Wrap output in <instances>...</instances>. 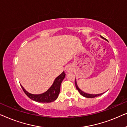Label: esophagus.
<instances>
[{
  "label": "esophagus",
  "instance_id": "obj_1",
  "mask_svg": "<svg viewBox=\"0 0 127 127\" xmlns=\"http://www.w3.org/2000/svg\"><path fill=\"white\" fill-rule=\"evenodd\" d=\"M66 70L67 72H70L72 71V68L70 66H68L66 67Z\"/></svg>",
  "mask_w": 127,
  "mask_h": 127
}]
</instances>
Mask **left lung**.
Wrapping results in <instances>:
<instances>
[{
	"label": "left lung",
	"mask_w": 127,
	"mask_h": 127,
	"mask_svg": "<svg viewBox=\"0 0 127 127\" xmlns=\"http://www.w3.org/2000/svg\"><path fill=\"white\" fill-rule=\"evenodd\" d=\"M100 37H101L102 38H103V39H104V38L102 37V36H100ZM75 84H76V88H77V90H78V91L79 92V93L80 94L82 95V96L86 97V98H95V97L100 96V95H101L102 94H103V93H102V94H89L84 93V92L81 91V90L80 89V88H79V87L77 86V83H76V80L75 81Z\"/></svg>",
	"instance_id": "obj_1"
}]
</instances>
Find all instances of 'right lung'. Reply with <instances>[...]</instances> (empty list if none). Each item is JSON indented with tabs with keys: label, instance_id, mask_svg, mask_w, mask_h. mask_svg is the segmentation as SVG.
<instances>
[{
	"label": "right lung",
	"instance_id": "obj_1",
	"mask_svg": "<svg viewBox=\"0 0 127 127\" xmlns=\"http://www.w3.org/2000/svg\"><path fill=\"white\" fill-rule=\"evenodd\" d=\"M65 77V72H63L60 75H59L55 79L53 85L47 91L41 94H32L29 93L22 86L21 87L26 95L31 99L37 102H42V103H50L54 101L57 99L60 92L61 84L64 78Z\"/></svg>",
	"mask_w": 127,
	"mask_h": 127
}]
</instances>
